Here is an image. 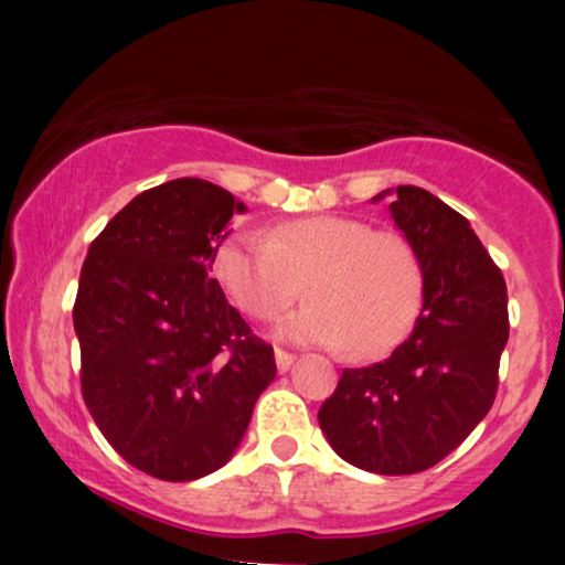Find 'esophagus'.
Segmentation results:
<instances>
[{
  "mask_svg": "<svg viewBox=\"0 0 565 565\" xmlns=\"http://www.w3.org/2000/svg\"><path fill=\"white\" fill-rule=\"evenodd\" d=\"M275 362H277V370H280V373H288L292 362H296V354H290L285 350H275Z\"/></svg>",
  "mask_w": 565,
  "mask_h": 565,
  "instance_id": "obj_1",
  "label": "esophagus"
}]
</instances>
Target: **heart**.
<instances>
[{
  "label": "heart",
  "instance_id": "b5f03b06",
  "mask_svg": "<svg viewBox=\"0 0 565 565\" xmlns=\"http://www.w3.org/2000/svg\"><path fill=\"white\" fill-rule=\"evenodd\" d=\"M213 273L252 319L288 311L306 282L308 303L277 327L290 342L347 347L360 358L393 350L419 313L422 262L406 236L344 215L285 221L236 234L215 252Z\"/></svg>",
  "mask_w": 565,
  "mask_h": 565
}]
</instances>
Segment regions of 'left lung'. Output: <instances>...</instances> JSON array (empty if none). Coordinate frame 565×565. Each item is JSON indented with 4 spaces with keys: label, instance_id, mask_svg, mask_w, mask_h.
<instances>
[{
    "label": "left lung",
    "instance_id": "1",
    "mask_svg": "<svg viewBox=\"0 0 565 565\" xmlns=\"http://www.w3.org/2000/svg\"><path fill=\"white\" fill-rule=\"evenodd\" d=\"M393 192V223L422 262V313L388 360L344 370L319 424L352 466L408 476L437 466L489 414L509 311L504 275L470 223L414 184Z\"/></svg>",
    "mask_w": 565,
    "mask_h": 565
}]
</instances>
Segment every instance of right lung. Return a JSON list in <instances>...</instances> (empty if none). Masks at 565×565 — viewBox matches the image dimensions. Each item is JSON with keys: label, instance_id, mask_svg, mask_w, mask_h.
Returning <instances> with one entry per match:
<instances>
[{"label": "right lung", "instance_id": "obj_1", "mask_svg": "<svg viewBox=\"0 0 565 565\" xmlns=\"http://www.w3.org/2000/svg\"><path fill=\"white\" fill-rule=\"evenodd\" d=\"M244 211L218 184L182 177L130 200L84 259L74 303L84 404L115 452L161 481L226 466L275 381L273 347L211 277Z\"/></svg>", "mask_w": 565, "mask_h": 565}]
</instances>
